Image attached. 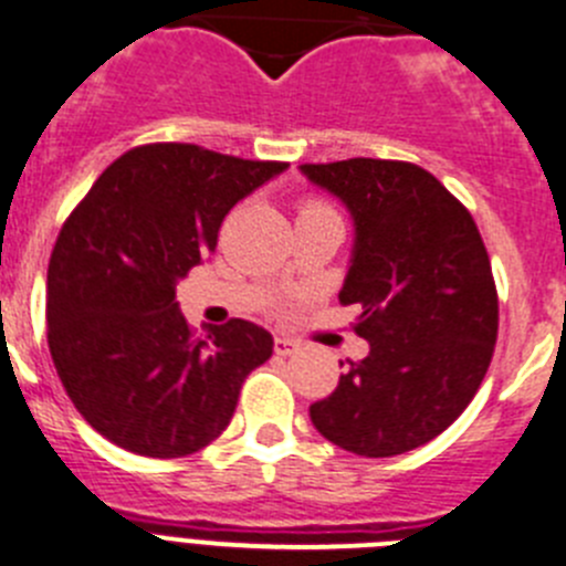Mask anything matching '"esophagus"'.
Segmentation results:
<instances>
[{
	"mask_svg": "<svg viewBox=\"0 0 566 566\" xmlns=\"http://www.w3.org/2000/svg\"><path fill=\"white\" fill-rule=\"evenodd\" d=\"M273 349H276V355H290L298 349V340L287 338V335H279V338L273 340Z\"/></svg>",
	"mask_w": 566,
	"mask_h": 566,
	"instance_id": "34e87169",
	"label": "esophagus"
}]
</instances>
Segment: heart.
<instances>
[{"instance_id":"obj_1","label":"heart","mask_w":566,"mask_h":566,"mask_svg":"<svg viewBox=\"0 0 566 566\" xmlns=\"http://www.w3.org/2000/svg\"><path fill=\"white\" fill-rule=\"evenodd\" d=\"M313 211H333V208H329L324 200H315V197H307V200L302 202V213H313Z\"/></svg>"}]
</instances>
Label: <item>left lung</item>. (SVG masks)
Listing matches in <instances>:
<instances>
[{
  "mask_svg": "<svg viewBox=\"0 0 566 566\" xmlns=\"http://www.w3.org/2000/svg\"><path fill=\"white\" fill-rule=\"evenodd\" d=\"M302 171L353 213L338 298L358 304L353 329L369 340L310 420L358 457L406 454L465 411L491 366L499 295L485 242L471 211L415 163L349 157Z\"/></svg>",
  "mask_w": 566,
  "mask_h": 566,
  "instance_id": "8db88e82",
  "label": "left lung"
}]
</instances>
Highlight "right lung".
<instances>
[{
  "label": "right lung",
  "instance_id": "right-lung-1",
  "mask_svg": "<svg viewBox=\"0 0 566 566\" xmlns=\"http://www.w3.org/2000/svg\"><path fill=\"white\" fill-rule=\"evenodd\" d=\"M287 169L195 144H144L109 163L61 226L48 268V346L101 437L175 460L213 442L273 335L231 318L202 338L177 282L217 248L226 213Z\"/></svg>",
  "mask_w": 566,
  "mask_h": 566
}]
</instances>
